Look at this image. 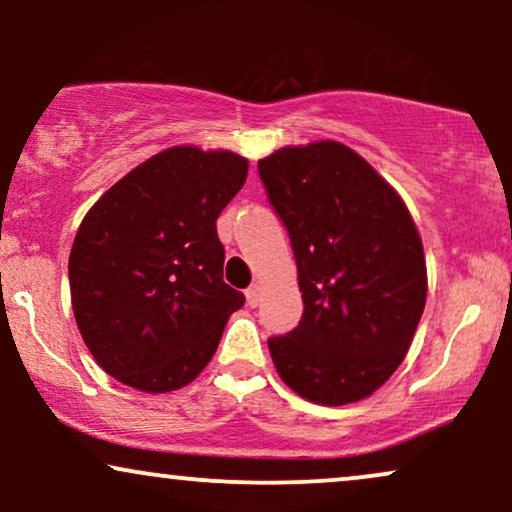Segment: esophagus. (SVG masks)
Returning a JSON list of instances; mask_svg holds the SVG:
<instances>
[{"mask_svg": "<svg viewBox=\"0 0 512 512\" xmlns=\"http://www.w3.org/2000/svg\"><path fill=\"white\" fill-rule=\"evenodd\" d=\"M245 298H248V305H250V308H255V305L260 303V286L252 284L250 289L245 291Z\"/></svg>", "mask_w": 512, "mask_h": 512, "instance_id": "obj_1", "label": "esophagus"}]
</instances>
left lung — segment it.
<instances>
[{
	"label": "left lung",
	"mask_w": 512,
	"mask_h": 512,
	"mask_svg": "<svg viewBox=\"0 0 512 512\" xmlns=\"http://www.w3.org/2000/svg\"><path fill=\"white\" fill-rule=\"evenodd\" d=\"M257 168L303 296L296 330L269 339L276 373L308 402H361L404 361L424 313L416 223L395 187L332 139L276 149Z\"/></svg>",
	"instance_id": "1"
}]
</instances>
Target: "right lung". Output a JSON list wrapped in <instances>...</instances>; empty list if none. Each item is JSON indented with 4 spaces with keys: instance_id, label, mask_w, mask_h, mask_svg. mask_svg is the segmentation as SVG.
<instances>
[{
    "instance_id": "right-lung-1",
    "label": "right lung",
    "mask_w": 512,
    "mask_h": 512,
    "mask_svg": "<svg viewBox=\"0 0 512 512\" xmlns=\"http://www.w3.org/2000/svg\"><path fill=\"white\" fill-rule=\"evenodd\" d=\"M248 178L233 151L170 146L88 209L69 252L81 337L105 373L173 392L202 373L245 296L223 281L216 219Z\"/></svg>"
}]
</instances>
